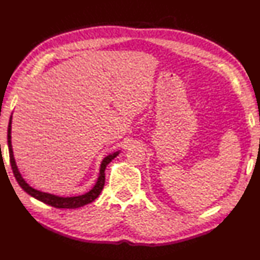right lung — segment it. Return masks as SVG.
Returning <instances> with one entry per match:
<instances>
[{"label":"right lung","instance_id":"right-lung-1","mask_svg":"<svg viewBox=\"0 0 260 260\" xmlns=\"http://www.w3.org/2000/svg\"><path fill=\"white\" fill-rule=\"evenodd\" d=\"M11 124H12V116L10 118L9 128H8V145H9V153H10V163H11V167H12V170H13V173H14V176H15L17 183L20 184V186L24 189L25 192L29 194L30 196H33L34 199L43 202V203L48 204V205L56 207V208H78L80 206H84L86 204L91 203V202H93L98 198L101 191H103L104 185H105V170H106L107 166H108V164L119 154V151L113 152V153L107 155L103 160V162H101L98 180L96 182V184H94V186L90 189L89 192H87L82 195H78V196H72V198H60V196H57L54 194L37 191V189L29 186L27 183L25 182V180L22 178L20 171H18V169L16 167L15 159L13 155V149H12V142H11L12 125Z\"/></svg>","mask_w":260,"mask_h":260}]
</instances>
